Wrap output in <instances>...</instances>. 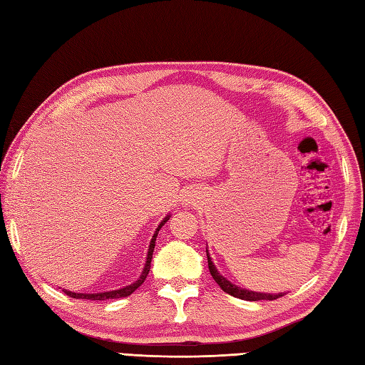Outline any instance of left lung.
Instances as JSON below:
<instances>
[{
    "label": "left lung",
    "mask_w": 365,
    "mask_h": 365,
    "mask_svg": "<svg viewBox=\"0 0 365 365\" xmlns=\"http://www.w3.org/2000/svg\"><path fill=\"white\" fill-rule=\"evenodd\" d=\"M206 255H207L209 272H210V274H212V278H214L217 284L222 287L223 292L230 294V295L236 297V298H240V299H247V302H259V299H277V298H281L282 295H284V292H281V294H262V292H253V290L240 289L239 286L232 284L231 281H228L225 277H222L220 273H218V270L215 269V265L212 264V259H210L207 250H206Z\"/></svg>",
    "instance_id": "obj_1"
}]
</instances>
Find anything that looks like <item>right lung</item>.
<instances>
[{
	"label": "right lung",
	"instance_id": "1",
	"mask_svg": "<svg viewBox=\"0 0 365 365\" xmlns=\"http://www.w3.org/2000/svg\"><path fill=\"white\" fill-rule=\"evenodd\" d=\"M170 218V215H167L164 220H162L158 226V230L155 231V234H153V239L150 242V248H148V255H147V262H145V267H143V272L139 277V279H137L135 282H133V284H129L126 287H121V289H117V290H109V292H100V294H78V292H71V290H66L63 289V292H66L68 297L71 298H81V299H114V298H123V297H129L131 295L134 290L137 287H140L143 284L145 278L148 277V272H150V267H151V257H153V251H155V245H156V237H158V232L159 230L162 228L167 223V220Z\"/></svg>",
	"mask_w": 365,
	"mask_h": 365
}]
</instances>
